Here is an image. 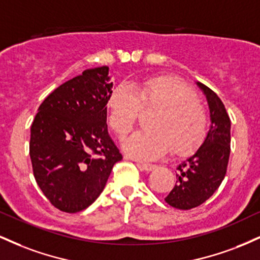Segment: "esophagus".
<instances>
[{"label": "esophagus", "instance_id": "esophagus-1", "mask_svg": "<svg viewBox=\"0 0 260 260\" xmlns=\"http://www.w3.org/2000/svg\"><path fill=\"white\" fill-rule=\"evenodd\" d=\"M139 166L145 171H151V170L155 169L154 164H149V162H139Z\"/></svg>", "mask_w": 260, "mask_h": 260}]
</instances>
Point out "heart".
Returning a JSON list of instances; mask_svg holds the SVG:
<instances>
[{"mask_svg":"<svg viewBox=\"0 0 260 260\" xmlns=\"http://www.w3.org/2000/svg\"><path fill=\"white\" fill-rule=\"evenodd\" d=\"M109 123L120 138L136 124L140 109H156L149 122L153 129L140 131L124 140L123 149L137 159L151 160L170 149L176 155L193 151L204 140L208 116L194 92L174 77H149L120 84L106 101Z\"/></svg>","mask_w":260,"mask_h":260,"instance_id":"1","label":"heart"}]
</instances>
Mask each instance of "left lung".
Segmentation results:
<instances>
[{
	"label": "left lung",
	"instance_id": "1",
	"mask_svg": "<svg viewBox=\"0 0 260 260\" xmlns=\"http://www.w3.org/2000/svg\"><path fill=\"white\" fill-rule=\"evenodd\" d=\"M207 96L210 128L196 153L177 166V181L165 202L176 209L189 210L208 201L225 178L231 144V121L220 98L197 82Z\"/></svg>",
	"mask_w": 260,
	"mask_h": 260
}]
</instances>
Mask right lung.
Masks as SVG:
<instances>
[{
  "instance_id": "1",
  "label": "right lung",
  "mask_w": 260,
  "mask_h": 260,
  "mask_svg": "<svg viewBox=\"0 0 260 260\" xmlns=\"http://www.w3.org/2000/svg\"><path fill=\"white\" fill-rule=\"evenodd\" d=\"M109 67L85 70L39 106L30 128L35 181L55 208L78 213L96 201L122 155L107 132Z\"/></svg>"
}]
</instances>
